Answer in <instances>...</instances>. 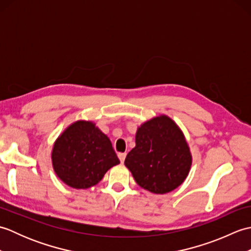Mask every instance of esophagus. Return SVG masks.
Segmentation results:
<instances>
[{"label": "esophagus", "instance_id": "1", "mask_svg": "<svg viewBox=\"0 0 251 251\" xmlns=\"http://www.w3.org/2000/svg\"><path fill=\"white\" fill-rule=\"evenodd\" d=\"M117 156H119L121 163H124L125 157H126V153H119V154H117Z\"/></svg>", "mask_w": 251, "mask_h": 251}]
</instances>
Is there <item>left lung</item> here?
I'll list each match as a JSON object with an SVG mask.
<instances>
[{
    "label": "left lung",
    "mask_w": 251,
    "mask_h": 251,
    "mask_svg": "<svg viewBox=\"0 0 251 251\" xmlns=\"http://www.w3.org/2000/svg\"><path fill=\"white\" fill-rule=\"evenodd\" d=\"M191 165L192 154L182 130L165 114L138 127L136 147L125 158L136 182L154 194L177 189L188 177Z\"/></svg>",
    "instance_id": "obj_1"
}]
</instances>
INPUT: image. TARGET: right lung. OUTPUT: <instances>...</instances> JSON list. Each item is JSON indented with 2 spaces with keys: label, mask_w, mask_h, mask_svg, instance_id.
Listing matches in <instances>:
<instances>
[{
  "label": "right lung",
  "mask_w": 251,
  "mask_h": 251,
  "mask_svg": "<svg viewBox=\"0 0 251 251\" xmlns=\"http://www.w3.org/2000/svg\"><path fill=\"white\" fill-rule=\"evenodd\" d=\"M54 172L73 189L98 184L105 173L120 164L109 137L94 122L72 123L57 138L51 151Z\"/></svg>",
  "instance_id": "add662e5"
}]
</instances>
